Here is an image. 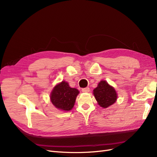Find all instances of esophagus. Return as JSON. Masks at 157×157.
I'll use <instances>...</instances> for the list:
<instances>
[{
  "mask_svg": "<svg viewBox=\"0 0 157 157\" xmlns=\"http://www.w3.org/2000/svg\"><path fill=\"white\" fill-rule=\"evenodd\" d=\"M82 91L83 93H88L90 91V88L89 87H85V88H82Z\"/></svg>",
  "mask_w": 157,
  "mask_h": 157,
  "instance_id": "esophagus-1",
  "label": "esophagus"
}]
</instances>
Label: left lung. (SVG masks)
<instances>
[{"label": "left lung", "mask_w": 157, "mask_h": 157, "mask_svg": "<svg viewBox=\"0 0 157 157\" xmlns=\"http://www.w3.org/2000/svg\"><path fill=\"white\" fill-rule=\"evenodd\" d=\"M93 93L98 105L103 108L109 107L117 101V94L115 90L105 80L100 81Z\"/></svg>", "instance_id": "left-lung-1"}]
</instances>
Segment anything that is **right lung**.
I'll list each match as a JSON object with an SVG mask.
<instances>
[{
	"label": "right lung",
	"mask_w": 157,
	"mask_h": 157,
	"mask_svg": "<svg viewBox=\"0 0 157 157\" xmlns=\"http://www.w3.org/2000/svg\"><path fill=\"white\" fill-rule=\"evenodd\" d=\"M78 93L77 89L71 88L67 82L62 81L54 87L50 99L56 108L68 111L73 108Z\"/></svg>",
	"instance_id": "obj_1"
}]
</instances>
